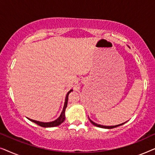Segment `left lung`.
Wrapping results in <instances>:
<instances>
[{"label": "left lung", "mask_w": 155, "mask_h": 155, "mask_svg": "<svg viewBox=\"0 0 155 155\" xmlns=\"http://www.w3.org/2000/svg\"><path fill=\"white\" fill-rule=\"evenodd\" d=\"M89 119H90V118H89ZM90 121L92 123V124L94 125V126H97V127H99V128H108V129H111V128H116V127H118V126H121V125H123L124 124H120V125H117V126H101V125H99V124H95L94 122H93L92 120H91L90 119ZM125 124V123H124Z\"/></svg>", "instance_id": "obj_1"}]
</instances>
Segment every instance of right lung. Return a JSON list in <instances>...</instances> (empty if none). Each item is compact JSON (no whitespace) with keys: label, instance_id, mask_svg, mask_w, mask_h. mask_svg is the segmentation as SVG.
<instances>
[{"label":"right lung","instance_id":"obj_1","mask_svg":"<svg viewBox=\"0 0 155 155\" xmlns=\"http://www.w3.org/2000/svg\"><path fill=\"white\" fill-rule=\"evenodd\" d=\"M71 91H73V90H70L69 92H68V94L66 95V97H65L64 107H63V111H62V112H61V116H59V117L57 118L56 120H55L54 121L48 122V123H44V122L37 121V120H32V119H29V118H28V119L30 120L31 121L35 123V124H37L38 126H41V127H44V128H49V127H55V126H59V125H61L65 120V109H66V107H67L68 99V94H70V92H71Z\"/></svg>","mask_w":155,"mask_h":155}]
</instances>
